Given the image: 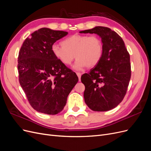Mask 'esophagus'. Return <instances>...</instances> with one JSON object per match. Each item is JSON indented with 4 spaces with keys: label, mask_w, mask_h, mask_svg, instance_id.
I'll return each instance as SVG.
<instances>
[{
    "label": "esophagus",
    "mask_w": 151,
    "mask_h": 151,
    "mask_svg": "<svg viewBox=\"0 0 151 151\" xmlns=\"http://www.w3.org/2000/svg\"><path fill=\"white\" fill-rule=\"evenodd\" d=\"M76 74H77V76H78V77H79V81H81V77L82 74H81V72H76Z\"/></svg>",
    "instance_id": "1"
}]
</instances>
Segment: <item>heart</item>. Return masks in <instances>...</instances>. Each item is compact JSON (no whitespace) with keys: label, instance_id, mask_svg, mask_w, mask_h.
Segmentation results:
<instances>
[{"label":"heart","instance_id":"obj_1","mask_svg":"<svg viewBox=\"0 0 151 151\" xmlns=\"http://www.w3.org/2000/svg\"><path fill=\"white\" fill-rule=\"evenodd\" d=\"M61 44L53 45V55L65 65H70L76 56L77 59L75 65L76 69H81L86 66L94 67L103 55V42L96 35H74L63 40Z\"/></svg>","mask_w":151,"mask_h":151}]
</instances>
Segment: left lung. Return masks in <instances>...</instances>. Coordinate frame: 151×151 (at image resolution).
<instances>
[{"label":"left lung","mask_w":151,"mask_h":151,"mask_svg":"<svg viewBox=\"0 0 151 151\" xmlns=\"http://www.w3.org/2000/svg\"><path fill=\"white\" fill-rule=\"evenodd\" d=\"M80 33L98 35L103 45L101 60L81 76L85 103L95 111L110 110L122 101L127 93L131 77L129 53L122 38L107 27L96 26Z\"/></svg>","instance_id":"8db88e82"}]
</instances>
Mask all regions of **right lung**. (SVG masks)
<instances>
[{"label": "right lung", "mask_w": 151, "mask_h": 151, "mask_svg": "<svg viewBox=\"0 0 151 151\" xmlns=\"http://www.w3.org/2000/svg\"><path fill=\"white\" fill-rule=\"evenodd\" d=\"M68 34L41 28L23 42L18 55L19 81L31 106L38 112L56 115L65 106L78 77L53 55L54 43Z\"/></svg>", "instance_id": "obj_1"}]
</instances>
